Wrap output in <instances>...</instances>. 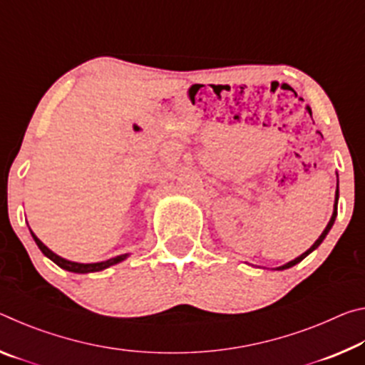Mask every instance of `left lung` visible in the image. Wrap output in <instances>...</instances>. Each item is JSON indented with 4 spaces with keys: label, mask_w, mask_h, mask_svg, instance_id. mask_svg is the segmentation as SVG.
Wrapping results in <instances>:
<instances>
[{
    "label": "left lung",
    "mask_w": 365,
    "mask_h": 365,
    "mask_svg": "<svg viewBox=\"0 0 365 365\" xmlns=\"http://www.w3.org/2000/svg\"><path fill=\"white\" fill-rule=\"evenodd\" d=\"M336 212H338V190H336V195H335V205H333V214H331V217H330V222L329 224H327V227H325V230L322 232V235H320V237L316 240V243H314L311 248H309L306 252H302L301 256H298L296 259H293V261H289V262H287V264H283V265H280V267H277L275 270H285V269H289V267H293V265H296L298 262H301L302 259H304L306 256H309L311 255V252L314 251V250H317L319 246H320V243L324 242L325 240V237L327 235H329V232H330V228L333 227V224H335V219H336Z\"/></svg>",
    "instance_id": "1"
}]
</instances>
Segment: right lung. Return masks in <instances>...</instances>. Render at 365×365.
Segmentation results:
<instances>
[{
    "label": "right lung",
    "instance_id": "obj_1",
    "mask_svg": "<svg viewBox=\"0 0 365 365\" xmlns=\"http://www.w3.org/2000/svg\"><path fill=\"white\" fill-rule=\"evenodd\" d=\"M29 230H30V228H29ZM30 233H32V238L35 240L36 246H38L43 255H45L48 259H51L54 264H58L61 269H64L67 272H73V274H90V272H100V270H104V269L110 267V265H115V264H119L122 261H125V259L130 256L127 252V255H120V256L110 257V259H108V261H101V262H91V264L73 262V261H69V259H64V257L58 256L56 252H53L45 243L40 242L38 237H36V235L32 230H30Z\"/></svg>",
    "mask_w": 365,
    "mask_h": 365
}]
</instances>
